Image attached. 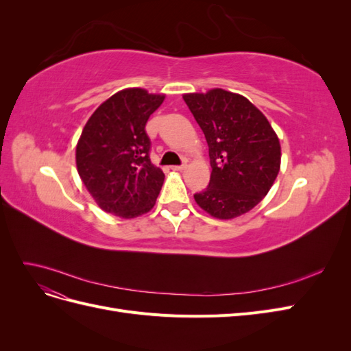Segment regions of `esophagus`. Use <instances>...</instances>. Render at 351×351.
Listing matches in <instances>:
<instances>
[{
  "label": "esophagus",
  "mask_w": 351,
  "mask_h": 351,
  "mask_svg": "<svg viewBox=\"0 0 351 351\" xmlns=\"http://www.w3.org/2000/svg\"><path fill=\"white\" fill-rule=\"evenodd\" d=\"M186 168H187V164H186V162H183L182 165H174V167H173L174 171H183V169H186Z\"/></svg>",
  "instance_id": "1"
}]
</instances>
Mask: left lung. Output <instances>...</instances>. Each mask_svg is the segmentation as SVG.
<instances>
[{"mask_svg": "<svg viewBox=\"0 0 351 351\" xmlns=\"http://www.w3.org/2000/svg\"><path fill=\"white\" fill-rule=\"evenodd\" d=\"M183 99L209 146V186L195 195L209 215L231 219L267 196L280 171L281 146L269 121L241 95L224 89Z\"/></svg>", "mask_w": 351, "mask_h": 351, "instance_id": "left-lung-1", "label": "left lung"}]
</instances>
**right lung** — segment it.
<instances>
[{
	"label": "right lung",
	"mask_w": 351,
	"mask_h": 351,
	"mask_svg": "<svg viewBox=\"0 0 351 351\" xmlns=\"http://www.w3.org/2000/svg\"><path fill=\"white\" fill-rule=\"evenodd\" d=\"M164 98L141 88L120 90L84 125L76 147L77 171L105 212L127 219L154 208L165 176L151 162L145 125Z\"/></svg>",
	"instance_id": "1"
}]
</instances>
